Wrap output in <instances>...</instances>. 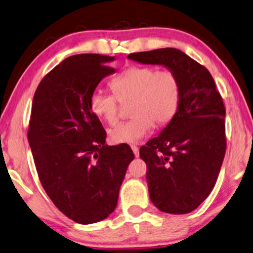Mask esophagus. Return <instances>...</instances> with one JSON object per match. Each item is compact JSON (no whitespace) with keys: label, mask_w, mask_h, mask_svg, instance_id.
<instances>
[{"label":"esophagus","mask_w":253,"mask_h":253,"mask_svg":"<svg viewBox=\"0 0 253 253\" xmlns=\"http://www.w3.org/2000/svg\"><path fill=\"white\" fill-rule=\"evenodd\" d=\"M130 148H132V150H133V153H134V156L139 157V148H137L135 144H132V146H130Z\"/></svg>","instance_id":"esophagus-1"}]
</instances>
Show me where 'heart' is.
I'll list each match as a JSON object with an SVG mask.
<instances>
[{"instance_id": "heart-1", "label": "heart", "mask_w": 253, "mask_h": 253, "mask_svg": "<svg viewBox=\"0 0 253 253\" xmlns=\"http://www.w3.org/2000/svg\"><path fill=\"white\" fill-rule=\"evenodd\" d=\"M113 94L95 91L90 97L91 113L107 125L119 118L120 103H129L133 118L110 130L111 142L136 143L155 126H164L172 119L180 103V84L170 70L133 66L113 77L110 82Z\"/></svg>"}]
</instances>
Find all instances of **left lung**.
Returning <instances> with one entry per match:
<instances>
[{"label":"left lung","mask_w":253,"mask_h":253,"mask_svg":"<svg viewBox=\"0 0 253 253\" xmlns=\"http://www.w3.org/2000/svg\"><path fill=\"white\" fill-rule=\"evenodd\" d=\"M143 65L164 66L177 76L180 103L158 136L140 148L150 200L170 214H187L216 183L225 154V109L211 73L177 48L132 53Z\"/></svg>","instance_id":"8db88e82"}]
</instances>
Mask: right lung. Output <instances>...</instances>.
Returning <instances> with one entry per match:
<instances>
[{
    "label": "right lung",
    "mask_w": 253,
    "mask_h": 253,
    "mask_svg": "<svg viewBox=\"0 0 253 253\" xmlns=\"http://www.w3.org/2000/svg\"><path fill=\"white\" fill-rule=\"evenodd\" d=\"M114 56L77 54L50 70L37 87L29 143L43 190L73 221L96 223L116 210L134 154L128 144L107 146L106 132L89 107Z\"/></svg>",
    "instance_id": "add662e5"
}]
</instances>
